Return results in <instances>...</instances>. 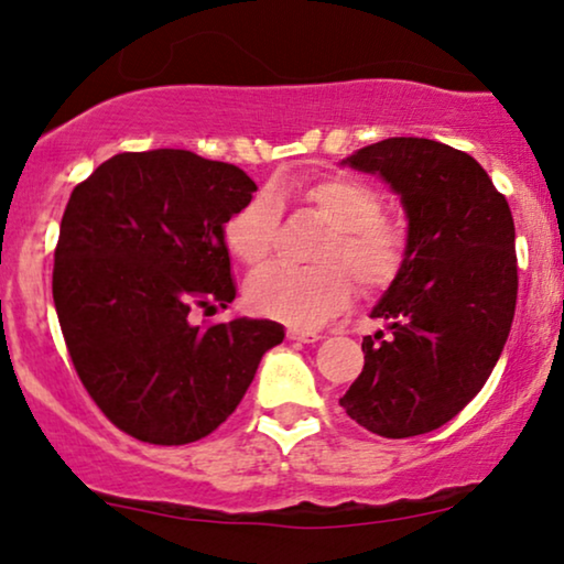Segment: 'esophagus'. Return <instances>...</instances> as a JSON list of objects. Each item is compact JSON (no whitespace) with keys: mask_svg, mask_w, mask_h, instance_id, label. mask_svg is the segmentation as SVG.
Returning <instances> with one entry per match:
<instances>
[{"mask_svg":"<svg viewBox=\"0 0 564 564\" xmlns=\"http://www.w3.org/2000/svg\"><path fill=\"white\" fill-rule=\"evenodd\" d=\"M288 338L290 341H300V344H315L321 341V334H315V330H305V328H288Z\"/></svg>","mask_w":564,"mask_h":564,"instance_id":"obj_1","label":"esophagus"}]
</instances>
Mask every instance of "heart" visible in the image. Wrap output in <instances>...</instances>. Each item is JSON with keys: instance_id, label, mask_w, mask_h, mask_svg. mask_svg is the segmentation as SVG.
Listing matches in <instances>:
<instances>
[{"instance_id": "b5f03b06", "label": "heart", "mask_w": 564, "mask_h": 564, "mask_svg": "<svg viewBox=\"0 0 564 564\" xmlns=\"http://www.w3.org/2000/svg\"><path fill=\"white\" fill-rule=\"evenodd\" d=\"M303 203L328 234L315 249V267L272 264L251 276L246 300L259 315L295 328H315L344 311L351 278L361 292L388 290L403 272L411 234L400 218L382 213V195L351 174H328L307 184ZM280 230V203L259 192L223 226L228 251L246 267L264 264Z\"/></svg>"}]
</instances>
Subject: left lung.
<instances>
[{"mask_svg": "<svg viewBox=\"0 0 564 564\" xmlns=\"http://www.w3.org/2000/svg\"><path fill=\"white\" fill-rule=\"evenodd\" d=\"M341 164L377 174L403 203L411 249L365 336V369L338 400L384 438L429 434L482 390L513 323L519 269L506 197L465 151L388 138Z\"/></svg>", "mask_w": 564, "mask_h": 564, "instance_id": "obj_1", "label": "left lung"}]
</instances>
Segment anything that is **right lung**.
I'll return each mask as SVG.
<instances>
[{
    "instance_id": "right-lung-1",
    "label": "right lung",
    "mask_w": 564,
    "mask_h": 564,
    "mask_svg": "<svg viewBox=\"0 0 564 564\" xmlns=\"http://www.w3.org/2000/svg\"><path fill=\"white\" fill-rule=\"evenodd\" d=\"M257 184L182 149L118 153L76 184L61 218L53 303L91 400L133 438L180 446L213 434L284 328L234 318L199 328L236 297L223 226Z\"/></svg>"
}]
</instances>
